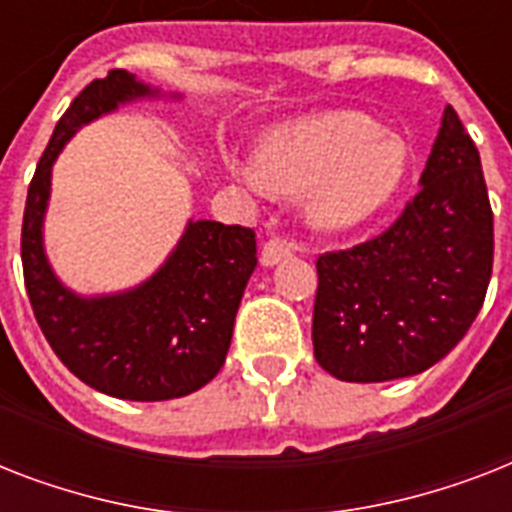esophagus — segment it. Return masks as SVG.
<instances>
[{"label": "esophagus", "mask_w": 512, "mask_h": 512, "mask_svg": "<svg viewBox=\"0 0 512 512\" xmlns=\"http://www.w3.org/2000/svg\"><path fill=\"white\" fill-rule=\"evenodd\" d=\"M292 257V247H289L287 241L271 239L263 244V252H260V265L263 268H273V265H279L281 260H289Z\"/></svg>", "instance_id": "esophagus-1"}]
</instances>
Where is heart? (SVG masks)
I'll return each instance as SVG.
<instances>
[{
	"label": "heart",
	"mask_w": 512,
	"mask_h": 512,
	"mask_svg": "<svg viewBox=\"0 0 512 512\" xmlns=\"http://www.w3.org/2000/svg\"><path fill=\"white\" fill-rule=\"evenodd\" d=\"M409 170V146L356 111H329L263 135L249 156V180L276 196L300 193L305 225L348 233L388 207Z\"/></svg>",
	"instance_id": "obj_1"
}]
</instances>
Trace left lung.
<instances>
[{
  "label": "left lung",
  "mask_w": 512,
  "mask_h": 512,
  "mask_svg": "<svg viewBox=\"0 0 512 512\" xmlns=\"http://www.w3.org/2000/svg\"><path fill=\"white\" fill-rule=\"evenodd\" d=\"M492 260L494 217L481 156L446 106L404 215L377 239L319 257L316 361L345 382L425 372L476 321Z\"/></svg>",
  "instance_id": "8db88e82"
}]
</instances>
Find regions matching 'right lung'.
<instances>
[{
  "label": "right lung",
  "mask_w": 512,
  "mask_h": 512,
  "mask_svg": "<svg viewBox=\"0 0 512 512\" xmlns=\"http://www.w3.org/2000/svg\"><path fill=\"white\" fill-rule=\"evenodd\" d=\"M140 100H183L114 68L68 106L36 164L23 212V279L34 316L55 356L90 388L124 401H167L207 385L231 348L241 295L257 265L252 228L188 220L172 252L148 279L103 295H82L52 268L44 249L52 164L87 124Z\"/></svg>",
  "instance_id": "add662e5"
}]
</instances>
